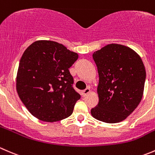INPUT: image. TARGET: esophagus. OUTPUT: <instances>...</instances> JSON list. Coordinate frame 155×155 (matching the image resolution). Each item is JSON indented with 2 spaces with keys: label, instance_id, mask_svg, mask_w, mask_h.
<instances>
[{
  "label": "esophagus",
  "instance_id": "obj_1",
  "mask_svg": "<svg viewBox=\"0 0 155 155\" xmlns=\"http://www.w3.org/2000/svg\"><path fill=\"white\" fill-rule=\"evenodd\" d=\"M90 93V88H87V89H85V90H83V91H82V96H86L87 94H89Z\"/></svg>",
  "mask_w": 155,
  "mask_h": 155
}]
</instances>
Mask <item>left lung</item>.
<instances>
[{
	"label": "left lung",
	"instance_id": "left-lung-1",
	"mask_svg": "<svg viewBox=\"0 0 155 155\" xmlns=\"http://www.w3.org/2000/svg\"><path fill=\"white\" fill-rule=\"evenodd\" d=\"M93 58L99 74V103L91 109L92 116L105 123H119L142 100L146 77L143 62L134 50L117 44L94 52Z\"/></svg>",
	"mask_w": 155,
	"mask_h": 155
}]
</instances>
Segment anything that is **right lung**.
I'll return each mask as SVG.
<instances>
[{"label":"right lung","mask_w":155,"mask_h":155,"mask_svg":"<svg viewBox=\"0 0 155 155\" xmlns=\"http://www.w3.org/2000/svg\"><path fill=\"white\" fill-rule=\"evenodd\" d=\"M78 53L51 41H37L22 54L16 90L29 112L39 120L55 122L69 117L81 95L73 88L68 68Z\"/></svg>","instance_id":"obj_1"}]
</instances>
